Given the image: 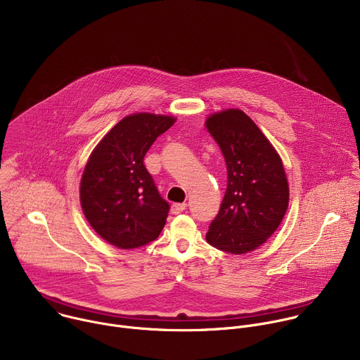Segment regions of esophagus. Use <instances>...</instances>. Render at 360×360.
I'll return each instance as SVG.
<instances>
[{
	"label": "esophagus",
	"mask_w": 360,
	"mask_h": 360,
	"mask_svg": "<svg viewBox=\"0 0 360 360\" xmlns=\"http://www.w3.org/2000/svg\"><path fill=\"white\" fill-rule=\"evenodd\" d=\"M186 210V203H174L171 207V214L178 215Z\"/></svg>",
	"instance_id": "obj_1"
}]
</instances>
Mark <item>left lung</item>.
<instances>
[{
	"label": "left lung",
	"instance_id": "obj_1",
	"mask_svg": "<svg viewBox=\"0 0 360 360\" xmlns=\"http://www.w3.org/2000/svg\"><path fill=\"white\" fill-rule=\"evenodd\" d=\"M205 124L228 169L226 192L207 240L228 253H248L272 236L286 214L289 186L282 160L240 110L217 112Z\"/></svg>",
	"mask_w": 360,
	"mask_h": 360
}]
</instances>
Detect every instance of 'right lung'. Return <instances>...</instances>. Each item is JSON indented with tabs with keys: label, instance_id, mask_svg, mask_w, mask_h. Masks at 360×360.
Returning <instances> with one entry per match:
<instances>
[{
	"label": "right lung",
	"instance_id": "right-lung-1",
	"mask_svg": "<svg viewBox=\"0 0 360 360\" xmlns=\"http://www.w3.org/2000/svg\"><path fill=\"white\" fill-rule=\"evenodd\" d=\"M175 118L139 112L121 120L92 150L81 179V207L94 231L111 245L134 249L155 240L169 203L143 158Z\"/></svg>",
	"mask_w": 360,
	"mask_h": 360
}]
</instances>
